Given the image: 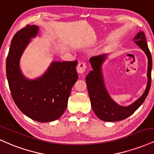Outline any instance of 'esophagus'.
I'll list each match as a JSON object with an SVG mask.
<instances>
[{"mask_svg": "<svg viewBox=\"0 0 154 154\" xmlns=\"http://www.w3.org/2000/svg\"><path fill=\"white\" fill-rule=\"evenodd\" d=\"M86 68H87V65H86V63L84 62V61H80L78 63L77 66V70L79 73H83L85 71Z\"/></svg>", "mask_w": 154, "mask_h": 154, "instance_id": "esophagus-1", "label": "esophagus"}]
</instances>
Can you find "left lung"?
<instances>
[{
	"label": "left lung",
	"instance_id": "8db88e82",
	"mask_svg": "<svg viewBox=\"0 0 154 154\" xmlns=\"http://www.w3.org/2000/svg\"><path fill=\"white\" fill-rule=\"evenodd\" d=\"M135 40V43L143 50L148 56L147 76L148 81L146 91L142 96L129 106L123 107L114 103L106 90L100 69V66L104 61L106 55L93 56L90 59L93 70L90 72L85 78L88 94L91 100L92 109L96 116L103 121L117 122L126 119L140 106L148 94L151 85L152 58L151 52L148 49L143 32H139L136 35Z\"/></svg>",
	"mask_w": 154,
	"mask_h": 154
}]
</instances>
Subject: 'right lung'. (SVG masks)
<instances>
[{
  "instance_id": "1",
  "label": "right lung",
  "mask_w": 154,
  "mask_h": 154,
  "mask_svg": "<svg viewBox=\"0 0 154 154\" xmlns=\"http://www.w3.org/2000/svg\"><path fill=\"white\" fill-rule=\"evenodd\" d=\"M26 25L14 35L6 58V76L14 101L23 114L40 122L59 119L66 110L72 86L78 79L77 61L54 62L41 78L29 81L19 69L23 51L38 34Z\"/></svg>"
}]
</instances>
